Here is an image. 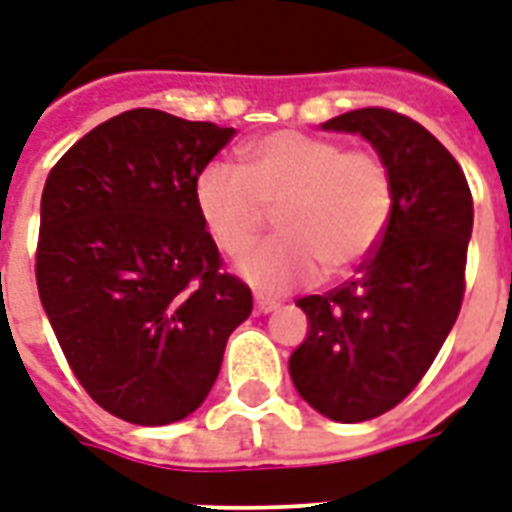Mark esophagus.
<instances>
[{
    "label": "esophagus",
    "mask_w": 512,
    "mask_h": 512,
    "mask_svg": "<svg viewBox=\"0 0 512 512\" xmlns=\"http://www.w3.org/2000/svg\"><path fill=\"white\" fill-rule=\"evenodd\" d=\"M255 308L260 311V314H271V311H276V308H279V303H276V300H271V298H263V295H257Z\"/></svg>",
    "instance_id": "34e87169"
}]
</instances>
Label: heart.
<instances>
[{
    "instance_id": "obj_1",
    "label": "heart",
    "mask_w": 512,
    "mask_h": 512,
    "mask_svg": "<svg viewBox=\"0 0 512 512\" xmlns=\"http://www.w3.org/2000/svg\"><path fill=\"white\" fill-rule=\"evenodd\" d=\"M195 206L228 257L241 255L276 209V233L241 257L260 290L284 292L360 268L395 212V177L378 152L303 131H271L241 147V169L214 161L195 177Z\"/></svg>"
}]
</instances>
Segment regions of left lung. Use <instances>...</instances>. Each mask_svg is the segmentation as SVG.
Instances as JSON below:
<instances>
[{
	"label": "left lung",
	"mask_w": 512,
	"mask_h": 512,
	"mask_svg": "<svg viewBox=\"0 0 512 512\" xmlns=\"http://www.w3.org/2000/svg\"><path fill=\"white\" fill-rule=\"evenodd\" d=\"M322 128L365 136L395 177V212L376 252L341 287L298 300L311 330L292 351V384L314 411L354 424L403 403L451 333L473 193L454 155L400 112L354 109Z\"/></svg>",
	"instance_id": "obj_1"
}]
</instances>
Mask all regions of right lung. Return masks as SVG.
I'll return each mask as SVG.
<instances>
[{
  "instance_id": "1",
  "label": "right lung",
  "mask_w": 512,
  "mask_h": 512,
  "mask_svg": "<svg viewBox=\"0 0 512 512\" xmlns=\"http://www.w3.org/2000/svg\"><path fill=\"white\" fill-rule=\"evenodd\" d=\"M233 128L128 109L74 142L39 204L37 290L69 368L117 419L161 427L204 403L252 290L222 271L195 177Z\"/></svg>"
}]
</instances>
